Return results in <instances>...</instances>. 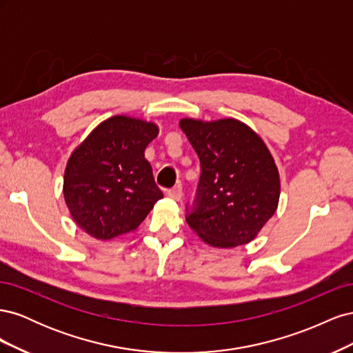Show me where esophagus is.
Segmentation results:
<instances>
[{"label":"esophagus","instance_id":"esophagus-1","mask_svg":"<svg viewBox=\"0 0 353 353\" xmlns=\"http://www.w3.org/2000/svg\"><path fill=\"white\" fill-rule=\"evenodd\" d=\"M168 196H169L170 199H174V200L179 201L181 197H183V187H181V185H175L174 188H170V190L168 191Z\"/></svg>","mask_w":353,"mask_h":353}]
</instances>
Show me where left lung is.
Wrapping results in <instances>:
<instances>
[{"label":"left lung","instance_id":"left-lung-1","mask_svg":"<svg viewBox=\"0 0 353 353\" xmlns=\"http://www.w3.org/2000/svg\"><path fill=\"white\" fill-rule=\"evenodd\" d=\"M201 166L187 223L213 248L250 243L279 206L280 175L262 138L237 119H181Z\"/></svg>","mask_w":353,"mask_h":353}]
</instances>
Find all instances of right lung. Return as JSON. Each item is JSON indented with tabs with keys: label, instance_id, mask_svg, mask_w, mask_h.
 I'll use <instances>...</instances> for the list:
<instances>
[{
	"label": "right lung",
	"instance_id": "1",
	"mask_svg": "<svg viewBox=\"0 0 353 353\" xmlns=\"http://www.w3.org/2000/svg\"><path fill=\"white\" fill-rule=\"evenodd\" d=\"M159 134L153 122L113 116L85 138L68 160L63 194L73 221L97 240L138 228L163 197L145 147Z\"/></svg>",
	"mask_w": 353,
	"mask_h": 353
}]
</instances>
